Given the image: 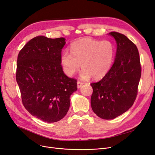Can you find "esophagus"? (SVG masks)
I'll return each instance as SVG.
<instances>
[{"label": "esophagus", "mask_w": 155, "mask_h": 155, "mask_svg": "<svg viewBox=\"0 0 155 155\" xmlns=\"http://www.w3.org/2000/svg\"><path fill=\"white\" fill-rule=\"evenodd\" d=\"M77 84H78V88H81V87H82V85L83 84V83L82 82H80L79 81H78L77 82Z\"/></svg>", "instance_id": "obj_1"}]
</instances>
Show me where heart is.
I'll use <instances>...</instances> for the list:
<instances>
[{
  "label": "heart",
  "instance_id": "b5f03b06",
  "mask_svg": "<svg viewBox=\"0 0 155 155\" xmlns=\"http://www.w3.org/2000/svg\"><path fill=\"white\" fill-rule=\"evenodd\" d=\"M70 49L71 52L64 51L61 56V65L67 76H73L79 70L81 63L83 71L80 76L84 80L92 76L101 79L110 71L115 54L110 41L84 38L73 42Z\"/></svg>",
  "mask_w": 155,
  "mask_h": 155
}]
</instances>
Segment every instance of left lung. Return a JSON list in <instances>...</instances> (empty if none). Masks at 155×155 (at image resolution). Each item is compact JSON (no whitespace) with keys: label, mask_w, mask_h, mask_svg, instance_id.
Wrapping results in <instances>:
<instances>
[{"label":"left lung","mask_w":155,"mask_h":155,"mask_svg":"<svg viewBox=\"0 0 155 155\" xmlns=\"http://www.w3.org/2000/svg\"><path fill=\"white\" fill-rule=\"evenodd\" d=\"M117 44L113 65L104 78L91 83L93 111L103 119H114L128 110L134 103L141 76L139 53L127 37L111 32Z\"/></svg>","instance_id":"left-lung-1"}]
</instances>
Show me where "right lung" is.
Returning a JSON list of instances; mask_svg holds the SVG:
<instances>
[{
    "label": "right lung",
    "instance_id": "right-lung-1",
    "mask_svg": "<svg viewBox=\"0 0 155 155\" xmlns=\"http://www.w3.org/2000/svg\"><path fill=\"white\" fill-rule=\"evenodd\" d=\"M64 38L36 36L19 52L16 79L22 103L29 113L46 122L62 119L70 107L77 81L67 77L61 65Z\"/></svg>",
    "mask_w": 155,
    "mask_h": 155
}]
</instances>
